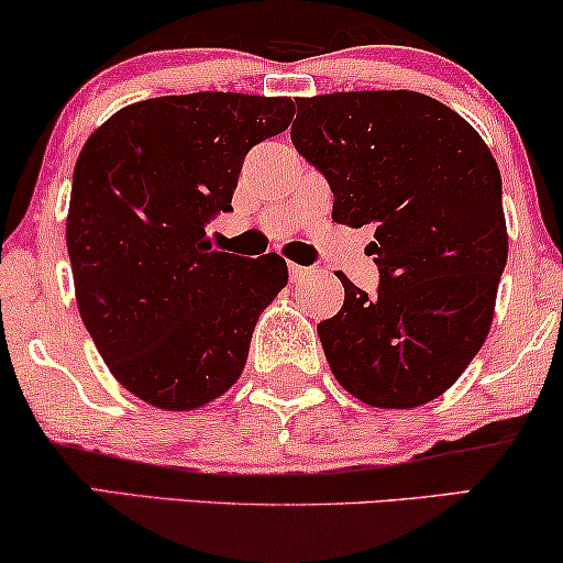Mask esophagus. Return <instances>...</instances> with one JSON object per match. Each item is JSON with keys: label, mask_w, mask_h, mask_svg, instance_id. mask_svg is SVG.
<instances>
[{"label": "esophagus", "mask_w": 563, "mask_h": 563, "mask_svg": "<svg viewBox=\"0 0 563 563\" xmlns=\"http://www.w3.org/2000/svg\"><path fill=\"white\" fill-rule=\"evenodd\" d=\"M312 274H316V268H308V266H297V264H289V279H291V282H305V279H310Z\"/></svg>", "instance_id": "1"}]
</instances>
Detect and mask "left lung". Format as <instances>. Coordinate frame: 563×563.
Wrapping results in <instances>:
<instances>
[{"mask_svg":"<svg viewBox=\"0 0 563 563\" xmlns=\"http://www.w3.org/2000/svg\"><path fill=\"white\" fill-rule=\"evenodd\" d=\"M291 144L333 191V219L375 224V295L339 276L344 308L318 323L335 379L364 404L442 396L484 346L507 266L501 175L486 142L408 90L295 98Z\"/></svg>","mask_w":563,"mask_h":563,"instance_id":"left-lung-1","label":"left lung"}]
</instances>
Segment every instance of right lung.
Here are the masks:
<instances>
[{
  "label": "right lung",
  "instance_id": "add662e5",
  "mask_svg": "<svg viewBox=\"0 0 563 563\" xmlns=\"http://www.w3.org/2000/svg\"><path fill=\"white\" fill-rule=\"evenodd\" d=\"M289 98L165 95L121 108L71 178L67 247L79 316L113 377L167 411L232 388L287 261L214 251L251 147L289 126Z\"/></svg>",
  "mask_w": 563,
  "mask_h": 563
}]
</instances>
